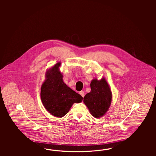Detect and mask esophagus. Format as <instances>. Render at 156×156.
<instances>
[{
    "label": "esophagus",
    "instance_id": "esophagus-1",
    "mask_svg": "<svg viewBox=\"0 0 156 156\" xmlns=\"http://www.w3.org/2000/svg\"><path fill=\"white\" fill-rule=\"evenodd\" d=\"M79 93L81 95V96L83 98V96H84V95H85V93H84L83 91H80Z\"/></svg>",
    "mask_w": 156,
    "mask_h": 156
}]
</instances>
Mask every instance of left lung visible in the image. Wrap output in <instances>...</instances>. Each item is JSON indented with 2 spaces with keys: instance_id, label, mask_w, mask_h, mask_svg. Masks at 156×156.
<instances>
[{
  "instance_id": "1",
  "label": "left lung",
  "mask_w": 156,
  "mask_h": 156,
  "mask_svg": "<svg viewBox=\"0 0 156 156\" xmlns=\"http://www.w3.org/2000/svg\"><path fill=\"white\" fill-rule=\"evenodd\" d=\"M91 91L83 98V103L94 117L99 118L109 110L112 93L104 77L100 80H93L90 83Z\"/></svg>"
}]
</instances>
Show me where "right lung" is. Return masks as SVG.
Segmentation results:
<instances>
[{"mask_svg":"<svg viewBox=\"0 0 156 156\" xmlns=\"http://www.w3.org/2000/svg\"><path fill=\"white\" fill-rule=\"evenodd\" d=\"M61 62L47 71L46 80L41 89V99L43 106L52 115L58 118L65 116L73 103H81L83 98L63 81L60 71Z\"/></svg>","mask_w":156,"mask_h":156,"instance_id":"1","label":"right lung"}]
</instances>
